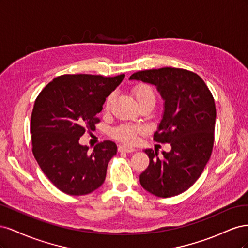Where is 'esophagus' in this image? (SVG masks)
Returning <instances> with one entry per match:
<instances>
[{
    "instance_id": "esophagus-1",
    "label": "esophagus",
    "mask_w": 248,
    "mask_h": 248,
    "mask_svg": "<svg viewBox=\"0 0 248 248\" xmlns=\"http://www.w3.org/2000/svg\"><path fill=\"white\" fill-rule=\"evenodd\" d=\"M118 151L119 152H125V153H131L136 151V148L130 147V146H123V145H120L118 147Z\"/></svg>"
}]
</instances>
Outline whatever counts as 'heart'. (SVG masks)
<instances>
[{"instance_id":"1","label":"heart","mask_w":248,"mask_h":248,"mask_svg":"<svg viewBox=\"0 0 248 248\" xmlns=\"http://www.w3.org/2000/svg\"><path fill=\"white\" fill-rule=\"evenodd\" d=\"M131 94L137 100L139 106L148 102L155 103V92L154 89L146 82H139L131 88ZM115 101V93H110L104 100L103 110L104 112H109L112 103ZM142 132L140 126L131 124H122L111 131V136L116 140H121L126 144H132L137 140L138 134Z\"/></svg>"}]
</instances>
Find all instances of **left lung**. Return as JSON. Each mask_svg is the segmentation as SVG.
<instances>
[{"instance_id":"1","label":"left lung","mask_w":248,"mask_h":248,"mask_svg":"<svg viewBox=\"0 0 248 248\" xmlns=\"http://www.w3.org/2000/svg\"><path fill=\"white\" fill-rule=\"evenodd\" d=\"M130 79L155 85L164 99V112L154 140L170 144L171 150H145L148 168L140 175V185L159 198L178 196L200 178L214 144L216 108L212 93L192 71L163 67L134 72Z\"/></svg>"}]
</instances>
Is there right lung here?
I'll list each match as a JSON object with an SVG mask.
<instances>
[{"instance_id":"1","label":"right lung","mask_w":248,"mask_h":248,"mask_svg":"<svg viewBox=\"0 0 248 248\" xmlns=\"http://www.w3.org/2000/svg\"><path fill=\"white\" fill-rule=\"evenodd\" d=\"M124 77L64 74L37 96L31 116L32 151L44 175L61 191L85 196L106 180L116 142L104 140L89 152L78 140L100 122L97 115L104 100Z\"/></svg>"}]
</instances>
